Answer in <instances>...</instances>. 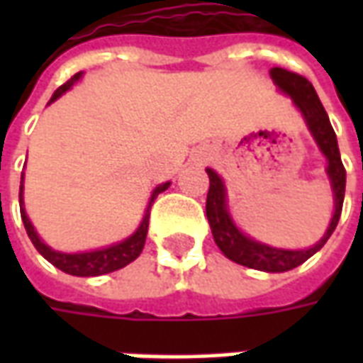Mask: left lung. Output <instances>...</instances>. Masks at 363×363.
<instances>
[{
    "label": "left lung",
    "mask_w": 363,
    "mask_h": 363,
    "mask_svg": "<svg viewBox=\"0 0 363 363\" xmlns=\"http://www.w3.org/2000/svg\"><path fill=\"white\" fill-rule=\"evenodd\" d=\"M270 77L281 93L291 96L294 104L303 114L307 128L315 138L319 150L328 161L327 174L330 179L333 194H335V213L328 223L327 233L317 245H313L309 249H299V251L276 249V247L259 243L251 237H247L229 216L225 186H223L220 174L213 169H206V173L210 177V190H208V198H206V216H208L210 228H212L213 241L229 260L243 264V267L255 268V270H262V272H288L291 268L303 264L305 260L311 259L315 252L320 251V247L327 243L328 237L333 235V231L338 225L340 213H342L344 190H346V169L340 159L335 130L330 126L327 111L323 108L319 96L315 93V87L305 79L303 75L288 72L284 67H272Z\"/></svg>",
    "instance_id": "8db88e82"
}]
</instances>
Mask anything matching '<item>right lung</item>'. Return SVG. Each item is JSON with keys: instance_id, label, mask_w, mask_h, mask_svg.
Instances as JSON below:
<instances>
[{"instance_id": "add662e5", "label": "right lung", "mask_w": 363, "mask_h": 363, "mask_svg": "<svg viewBox=\"0 0 363 363\" xmlns=\"http://www.w3.org/2000/svg\"><path fill=\"white\" fill-rule=\"evenodd\" d=\"M79 77H82V74H75L69 82L64 83L62 87H58L56 93L52 95L50 103H54L58 96L64 95L67 89H72V85H74ZM169 184H171V182H163V184H159L157 189L151 192L150 204H147L145 216H143L140 228L135 229L132 235L128 237V239H124V241H120V243L111 245V247H106V249H99V251L75 252V255H69V252L54 251V249H50L48 245L44 243L43 239L38 237V233L35 231V228H33L30 220H28L25 208H23V204H25V202H23V177H21V189H19L21 220H23V223H25L28 239L33 241V245L36 247V251L40 252L48 262H52L54 267L60 268L62 272L72 274V276H103V274L114 272V270L124 268L126 264H130L132 260H135L138 257H140L143 245H145V237H147V228H150L151 206H153L155 198H157L163 190L169 189Z\"/></svg>"}]
</instances>
